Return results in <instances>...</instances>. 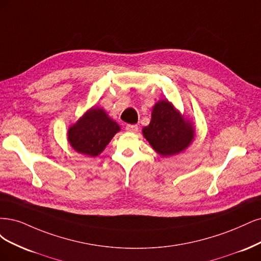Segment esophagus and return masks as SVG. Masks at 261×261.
I'll list each match as a JSON object with an SVG mask.
<instances>
[{
	"mask_svg": "<svg viewBox=\"0 0 261 261\" xmlns=\"http://www.w3.org/2000/svg\"><path fill=\"white\" fill-rule=\"evenodd\" d=\"M125 130L132 132V133H136L139 130V127L137 124H127V127H125Z\"/></svg>",
	"mask_w": 261,
	"mask_h": 261,
	"instance_id": "obj_1",
	"label": "esophagus"
}]
</instances>
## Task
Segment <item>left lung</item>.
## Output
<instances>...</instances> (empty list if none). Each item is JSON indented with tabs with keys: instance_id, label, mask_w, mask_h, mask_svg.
Here are the masks:
<instances>
[{
	"instance_id": "1",
	"label": "left lung",
	"mask_w": 261,
	"mask_h": 261,
	"mask_svg": "<svg viewBox=\"0 0 261 261\" xmlns=\"http://www.w3.org/2000/svg\"><path fill=\"white\" fill-rule=\"evenodd\" d=\"M143 136L162 156H173L190 146L195 130L167 99L157 102L152 111V119L142 130Z\"/></svg>"
}]
</instances>
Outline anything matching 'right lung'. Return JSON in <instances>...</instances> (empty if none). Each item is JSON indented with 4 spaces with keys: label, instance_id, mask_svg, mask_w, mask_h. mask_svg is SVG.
<instances>
[{
    "label": "right lung",
    "instance_id": "right-lung-1",
    "mask_svg": "<svg viewBox=\"0 0 261 261\" xmlns=\"http://www.w3.org/2000/svg\"><path fill=\"white\" fill-rule=\"evenodd\" d=\"M120 127L103 108L92 107L68 129V142L80 154L95 157L105 149Z\"/></svg>",
    "mask_w": 261,
    "mask_h": 261
}]
</instances>
